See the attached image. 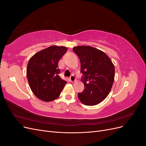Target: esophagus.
Returning <instances> with one entry per match:
<instances>
[{
	"label": "esophagus",
	"instance_id": "obj_1",
	"mask_svg": "<svg viewBox=\"0 0 146 146\" xmlns=\"http://www.w3.org/2000/svg\"><path fill=\"white\" fill-rule=\"evenodd\" d=\"M69 80L71 82H74L76 81V77H75L74 75H72V76H70V77H69Z\"/></svg>",
	"mask_w": 146,
	"mask_h": 146
}]
</instances>
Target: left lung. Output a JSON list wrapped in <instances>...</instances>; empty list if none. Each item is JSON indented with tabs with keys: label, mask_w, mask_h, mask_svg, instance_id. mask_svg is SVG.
Instances as JSON below:
<instances>
[{
	"label": "left lung",
	"mask_w": 146,
	"mask_h": 146,
	"mask_svg": "<svg viewBox=\"0 0 146 146\" xmlns=\"http://www.w3.org/2000/svg\"><path fill=\"white\" fill-rule=\"evenodd\" d=\"M74 52L80 61L81 78L84 90L78 93L85 105L93 106L102 102L111 90L114 79V66L102 51L91 46H77Z\"/></svg>",
	"instance_id": "obj_1"
}]
</instances>
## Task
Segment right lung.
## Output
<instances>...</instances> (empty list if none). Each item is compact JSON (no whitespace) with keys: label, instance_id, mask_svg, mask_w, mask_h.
Segmentation results:
<instances>
[{"label":"right lung","instance_id":"obj_1","mask_svg":"<svg viewBox=\"0 0 146 146\" xmlns=\"http://www.w3.org/2000/svg\"><path fill=\"white\" fill-rule=\"evenodd\" d=\"M67 50L66 47L52 46L37 52L29 60L27 77L31 90L38 99L54 100L67 83L60 77L58 65Z\"/></svg>","mask_w":146,"mask_h":146}]
</instances>
